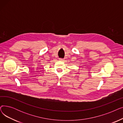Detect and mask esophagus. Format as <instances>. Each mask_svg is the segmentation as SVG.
I'll return each instance as SVG.
<instances>
[{"mask_svg": "<svg viewBox=\"0 0 123 123\" xmlns=\"http://www.w3.org/2000/svg\"><path fill=\"white\" fill-rule=\"evenodd\" d=\"M59 60L60 61H63L64 60V59H62V58H59Z\"/></svg>", "mask_w": 123, "mask_h": 123, "instance_id": "34e87169", "label": "esophagus"}]
</instances>
